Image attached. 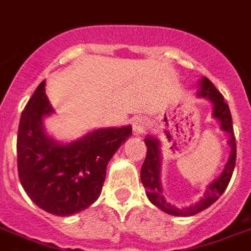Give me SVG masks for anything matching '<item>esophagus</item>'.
<instances>
[{
  "label": "esophagus",
  "instance_id": "esophagus-1",
  "mask_svg": "<svg viewBox=\"0 0 251 251\" xmlns=\"http://www.w3.org/2000/svg\"><path fill=\"white\" fill-rule=\"evenodd\" d=\"M145 127H147V121H145L144 117H135L132 120V132H134V135H142L143 132L145 131Z\"/></svg>",
  "mask_w": 251,
  "mask_h": 251
}]
</instances>
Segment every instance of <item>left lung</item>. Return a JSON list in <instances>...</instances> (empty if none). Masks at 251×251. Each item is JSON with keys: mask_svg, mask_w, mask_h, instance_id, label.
<instances>
[{"mask_svg": "<svg viewBox=\"0 0 251 251\" xmlns=\"http://www.w3.org/2000/svg\"><path fill=\"white\" fill-rule=\"evenodd\" d=\"M198 96L207 98L213 104V117L220 121L221 130L226 131L229 135L227 143L231 147V153H229L228 161H227L221 176L217 180H214L212 184L208 185L207 190L204 193V197L201 198V201L190 205V207L177 208L168 203L165 197H163V190H162L161 185L162 157L159 140L151 135L144 139L145 145H147V157H145L144 163L142 166L140 178H142L144 187L147 189V197H148L151 204H154L155 207L163 210L165 213L172 214V216H194V214L199 213L201 210L210 207L227 189L229 180L232 177L233 168L236 165V140H235V135H233L232 117H231L228 104L225 102L223 96L217 90L213 83L205 76L199 80Z\"/></svg>", "mask_w": 251, "mask_h": 251, "instance_id": "1", "label": "left lung"}]
</instances>
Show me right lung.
Segmentation results:
<instances>
[{
	"instance_id": "1",
	"label": "right lung",
	"mask_w": 251,
	"mask_h": 251,
	"mask_svg": "<svg viewBox=\"0 0 251 251\" xmlns=\"http://www.w3.org/2000/svg\"><path fill=\"white\" fill-rule=\"evenodd\" d=\"M42 81L26 103L18 131V172L25 193L50 214L71 216L100 198L109 159L130 138L131 126L88 132L61 144L44 131V117L54 112Z\"/></svg>"
}]
</instances>
